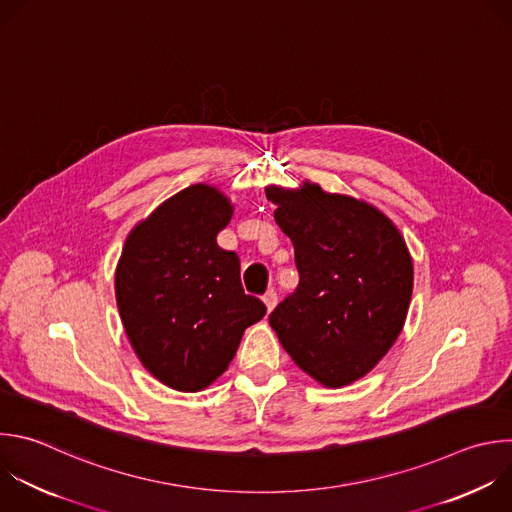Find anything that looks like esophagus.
<instances>
[{"label": "esophagus", "instance_id": "esophagus-1", "mask_svg": "<svg viewBox=\"0 0 512 512\" xmlns=\"http://www.w3.org/2000/svg\"><path fill=\"white\" fill-rule=\"evenodd\" d=\"M263 303H265V307H267V311H273L275 309V305H277V293L271 289V291H267L265 295H263Z\"/></svg>", "mask_w": 512, "mask_h": 512}]
</instances>
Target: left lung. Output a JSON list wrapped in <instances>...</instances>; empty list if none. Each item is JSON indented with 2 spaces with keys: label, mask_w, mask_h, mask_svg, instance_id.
<instances>
[{
  "label": "left lung",
  "mask_w": 512,
  "mask_h": 512,
  "mask_svg": "<svg viewBox=\"0 0 512 512\" xmlns=\"http://www.w3.org/2000/svg\"><path fill=\"white\" fill-rule=\"evenodd\" d=\"M273 217L295 247L297 291L269 315L283 350L317 384L368 376L406 323L414 263L404 235L378 207L303 181L269 185Z\"/></svg>",
  "instance_id": "obj_1"
}]
</instances>
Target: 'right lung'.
Listing matches in <instances>:
<instances>
[{"instance_id":"1","label":"right lung","mask_w":512,"mask_h":512,"mask_svg":"<svg viewBox=\"0 0 512 512\" xmlns=\"http://www.w3.org/2000/svg\"><path fill=\"white\" fill-rule=\"evenodd\" d=\"M235 205L197 183L160 203L128 233L114 273L122 327L140 364L179 392L209 388L265 305L245 295L239 257L217 243Z\"/></svg>"}]
</instances>
